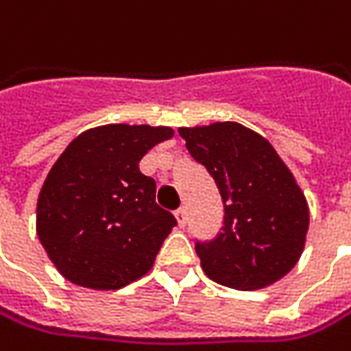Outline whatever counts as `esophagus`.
Returning a JSON list of instances; mask_svg holds the SVG:
<instances>
[{
	"mask_svg": "<svg viewBox=\"0 0 351 351\" xmlns=\"http://www.w3.org/2000/svg\"><path fill=\"white\" fill-rule=\"evenodd\" d=\"M176 219H178V225H180V227H185V209L184 207L176 209Z\"/></svg>",
	"mask_w": 351,
	"mask_h": 351,
	"instance_id": "1",
	"label": "esophagus"
}]
</instances>
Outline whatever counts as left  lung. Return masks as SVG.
<instances>
[{
    "mask_svg": "<svg viewBox=\"0 0 351 351\" xmlns=\"http://www.w3.org/2000/svg\"><path fill=\"white\" fill-rule=\"evenodd\" d=\"M180 136L223 202L219 233L195 241L205 274L237 290L280 280L302 254L310 221L289 167L263 136L237 122L180 128Z\"/></svg>",
    "mask_w": 351,
    "mask_h": 351,
    "instance_id": "8db88e82",
    "label": "left lung"
}]
</instances>
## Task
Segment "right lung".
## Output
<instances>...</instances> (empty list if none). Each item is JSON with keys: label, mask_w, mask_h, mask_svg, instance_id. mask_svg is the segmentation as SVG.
Masks as SVG:
<instances>
[{"label": "right lung", "mask_w": 351, "mask_h": 351, "mask_svg": "<svg viewBox=\"0 0 351 351\" xmlns=\"http://www.w3.org/2000/svg\"><path fill=\"white\" fill-rule=\"evenodd\" d=\"M171 128L108 124L80 134L51 167L37 202V235L64 278L116 290L152 269L176 217L156 203L140 160Z\"/></svg>", "instance_id": "right-lung-1"}]
</instances>
